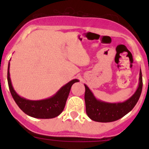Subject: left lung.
<instances>
[{"label": "left lung", "mask_w": 149, "mask_h": 149, "mask_svg": "<svg viewBox=\"0 0 149 149\" xmlns=\"http://www.w3.org/2000/svg\"><path fill=\"white\" fill-rule=\"evenodd\" d=\"M139 83L136 92L128 100L123 102L109 103L99 100L94 97L88 86H85L84 100L86 112L88 118L100 123H109L120 119L133 109L139 101L143 87L142 73L140 70Z\"/></svg>", "instance_id": "left-lung-1"}]
</instances>
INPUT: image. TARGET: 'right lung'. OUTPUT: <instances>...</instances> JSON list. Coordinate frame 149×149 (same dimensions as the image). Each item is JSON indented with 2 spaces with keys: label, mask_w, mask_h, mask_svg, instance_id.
I'll list each match as a JSON object with an SVG mask.
<instances>
[{
  "label": "right lung",
  "mask_w": 149,
  "mask_h": 149,
  "mask_svg": "<svg viewBox=\"0 0 149 149\" xmlns=\"http://www.w3.org/2000/svg\"><path fill=\"white\" fill-rule=\"evenodd\" d=\"M10 63L8 65V87L13 100L25 114L32 118L40 119H49L58 116L64 109L68 97L70 93L72 85L76 82H79L78 79H73L67 83L49 98L42 100H29L20 97L13 88L10 78Z\"/></svg>",
  "instance_id": "right-lung-1"
}]
</instances>
